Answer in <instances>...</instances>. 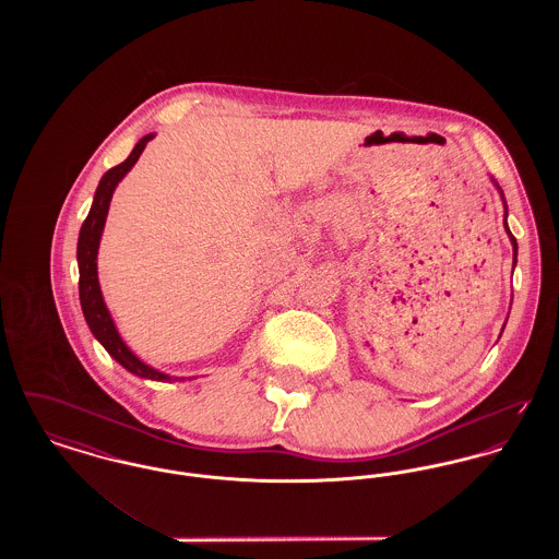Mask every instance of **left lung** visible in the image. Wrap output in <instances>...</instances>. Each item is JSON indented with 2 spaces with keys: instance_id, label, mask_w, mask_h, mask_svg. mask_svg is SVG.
<instances>
[{
  "instance_id": "obj_1",
  "label": "left lung",
  "mask_w": 559,
  "mask_h": 559,
  "mask_svg": "<svg viewBox=\"0 0 559 559\" xmlns=\"http://www.w3.org/2000/svg\"><path fill=\"white\" fill-rule=\"evenodd\" d=\"M495 182V180H492ZM497 185V182H495ZM497 188H499V185H497ZM499 192H501V197H503V190L499 188ZM506 201V199H503ZM506 230L507 235H509V240H511V245H513V266H515V260H518V242H515V237L509 233V226H507V205H506Z\"/></svg>"
}]
</instances>
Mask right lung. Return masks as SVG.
<instances>
[{"mask_svg":"<svg viewBox=\"0 0 559 559\" xmlns=\"http://www.w3.org/2000/svg\"><path fill=\"white\" fill-rule=\"evenodd\" d=\"M155 133L144 135L142 140H138V144L133 146L132 155L123 163H119L117 167L108 169L103 176L100 185L96 188L94 194V203L92 210L87 213L83 226L80 230V240H78V264H80V299L81 310L85 322L90 326V331L94 333V337L105 346L108 354L128 371L142 377V379H153V381H176L180 377H169L165 372L157 371L148 365H144L130 347L126 346V342L121 340V335L117 333V326L110 319V312L107 310V304L103 299L100 292V283H98V245L100 237L105 230V222H107L108 205L112 199V192L117 185L123 180V176L132 169L135 160L140 159L144 146L148 140H153ZM182 381V379H180Z\"/></svg>","mask_w":559,"mask_h":559,"instance_id":"add662e5","label":"right lung"}]
</instances>
